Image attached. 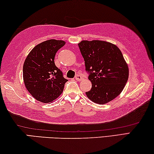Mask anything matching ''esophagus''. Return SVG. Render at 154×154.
I'll list each match as a JSON object with an SVG mask.
<instances>
[{
  "instance_id": "1",
  "label": "esophagus",
  "mask_w": 154,
  "mask_h": 154,
  "mask_svg": "<svg viewBox=\"0 0 154 154\" xmlns=\"http://www.w3.org/2000/svg\"><path fill=\"white\" fill-rule=\"evenodd\" d=\"M82 76L79 74H78L76 76H75V80H76L77 81H80V80H82Z\"/></svg>"
}]
</instances>
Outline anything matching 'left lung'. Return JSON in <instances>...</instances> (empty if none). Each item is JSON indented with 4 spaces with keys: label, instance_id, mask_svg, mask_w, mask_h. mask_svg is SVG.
<instances>
[{
    "label": "left lung",
    "instance_id": "left-lung-1",
    "mask_svg": "<svg viewBox=\"0 0 154 154\" xmlns=\"http://www.w3.org/2000/svg\"><path fill=\"white\" fill-rule=\"evenodd\" d=\"M84 58L92 87L87 97L96 104H104L119 95L129 76V68L123 54L112 43L83 40L79 44Z\"/></svg>",
    "mask_w": 154,
    "mask_h": 154
}]
</instances>
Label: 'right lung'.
<instances>
[{
    "label": "right lung",
    "mask_w": 154,
    "mask_h": 154,
    "mask_svg": "<svg viewBox=\"0 0 154 154\" xmlns=\"http://www.w3.org/2000/svg\"><path fill=\"white\" fill-rule=\"evenodd\" d=\"M65 44L63 40H46L35 46L24 60L25 87L37 101L50 104L63 91L67 80L63 76L54 60L57 52Z\"/></svg>",
    "instance_id": "add662e5"
}]
</instances>
